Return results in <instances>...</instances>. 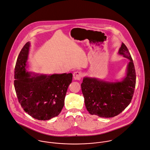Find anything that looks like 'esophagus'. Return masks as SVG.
<instances>
[{
    "label": "esophagus",
    "mask_w": 150,
    "mask_h": 150,
    "mask_svg": "<svg viewBox=\"0 0 150 150\" xmlns=\"http://www.w3.org/2000/svg\"><path fill=\"white\" fill-rule=\"evenodd\" d=\"M82 75H83V74L81 71H76V72H74L73 74V77L75 80H78V81L81 80L82 77Z\"/></svg>",
    "instance_id": "1"
}]
</instances>
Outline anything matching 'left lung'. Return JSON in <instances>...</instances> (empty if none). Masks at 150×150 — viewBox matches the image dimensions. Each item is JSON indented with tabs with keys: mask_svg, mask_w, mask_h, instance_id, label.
<instances>
[{
	"mask_svg": "<svg viewBox=\"0 0 150 150\" xmlns=\"http://www.w3.org/2000/svg\"><path fill=\"white\" fill-rule=\"evenodd\" d=\"M118 53L129 60L126 75L122 81L106 82L85 77L81 84L87 110L91 115L111 118L122 112L130 103L136 86V71L131 55L122 43Z\"/></svg>",
	"mask_w": 150,
	"mask_h": 150,
	"instance_id": "obj_1",
	"label": "left lung"
}]
</instances>
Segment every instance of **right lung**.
<instances>
[{
    "mask_svg": "<svg viewBox=\"0 0 150 150\" xmlns=\"http://www.w3.org/2000/svg\"><path fill=\"white\" fill-rule=\"evenodd\" d=\"M30 43L21 49L15 67L14 88L21 106L30 116L38 120H49L58 116L64 105L72 74L31 75L25 67Z\"/></svg>",
    "mask_w": 150,
    "mask_h": 150,
    "instance_id": "add662e5",
    "label": "right lung"
}]
</instances>
